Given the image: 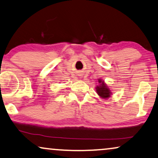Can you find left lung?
Returning <instances> with one entry per match:
<instances>
[{
    "instance_id": "left-lung-1",
    "label": "left lung",
    "mask_w": 158,
    "mask_h": 158,
    "mask_svg": "<svg viewBox=\"0 0 158 158\" xmlns=\"http://www.w3.org/2000/svg\"><path fill=\"white\" fill-rule=\"evenodd\" d=\"M99 85L96 86V93L101 98H108L111 96V91L108 87L106 84L104 83L101 79H98Z\"/></svg>"
}]
</instances>
